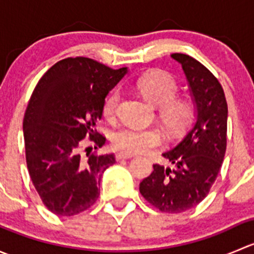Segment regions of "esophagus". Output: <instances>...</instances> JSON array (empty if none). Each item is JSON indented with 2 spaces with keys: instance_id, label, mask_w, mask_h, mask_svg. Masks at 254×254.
Returning a JSON list of instances; mask_svg holds the SVG:
<instances>
[{
  "instance_id": "esophagus-1",
  "label": "esophagus",
  "mask_w": 254,
  "mask_h": 254,
  "mask_svg": "<svg viewBox=\"0 0 254 254\" xmlns=\"http://www.w3.org/2000/svg\"><path fill=\"white\" fill-rule=\"evenodd\" d=\"M132 153H127V152H119L115 155V158L117 161H122V160H127V158H131Z\"/></svg>"
}]
</instances>
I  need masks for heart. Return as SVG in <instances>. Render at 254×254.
I'll return each mask as SVG.
<instances>
[{"mask_svg":"<svg viewBox=\"0 0 254 254\" xmlns=\"http://www.w3.org/2000/svg\"><path fill=\"white\" fill-rule=\"evenodd\" d=\"M136 87L150 103L158 107L160 118L170 131H181L191 122L193 106L187 99L176 98L179 87L172 75L165 71H152L137 79ZM119 99L120 92L118 89L112 91L106 97L102 107L104 118H114ZM163 135L157 127L132 125L120 127L112 135L113 146L127 153L146 152L161 145Z\"/></svg>","mask_w":254,"mask_h":254,"instance_id":"heart-1","label":"heart"}]
</instances>
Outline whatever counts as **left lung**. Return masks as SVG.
I'll return each instance as SVG.
<instances>
[{
	"mask_svg": "<svg viewBox=\"0 0 254 254\" xmlns=\"http://www.w3.org/2000/svg\"><path fill=\"white\" fill-rule=\"evenodd\" d=\"M171 58L184 71L195 120L182 141L162 153L171 166L153 165L140 193L160 211L177 214L198 205L220 172L226 152L227 103L220 82L203 64L186 54Z\"/></svg>",
	"mask_w": 254,
	"mask_h": 254,
	"instance_id": "1",
	"label": "left lung"
}]
</instances>
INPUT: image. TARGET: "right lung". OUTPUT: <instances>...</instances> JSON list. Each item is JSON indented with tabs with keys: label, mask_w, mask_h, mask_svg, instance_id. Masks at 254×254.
<instances>
[{
	"label": "right lung",
	"mask_w": 254,
	"mask_h": 254,
	"mask_svg": "<svg viewBox=\"0 0 254 254\" xmlns=\"http://www.w3.org/2000/svg\"><path fill=\"white\" fill-rule=\"evenodd\" d=\"M127 72L67 58L49 68L33 91L23 119L27 167L44 205L59 216L79 214L98 199L102 175L115 157L82 156V140L89 137L94 148L104 145L96 123L107 94Z\"/></svg>",
	"instance_id": "add662e5"
}]
</instances>
